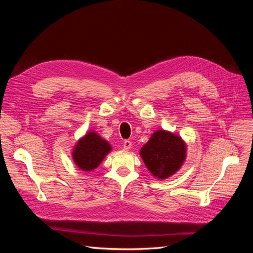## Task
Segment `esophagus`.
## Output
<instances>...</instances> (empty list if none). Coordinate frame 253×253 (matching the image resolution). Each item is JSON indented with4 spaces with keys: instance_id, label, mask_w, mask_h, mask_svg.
<instances>
[{
    "instance_id": "1",
    "label": "esophagus",
    "mask_w": 253,
    "mask_h": 253,
    "mask_svg": "<svg viewBox=\"0 0 253 253\" xmlns=\"http://www.w3.org/2000/svg\"><path fill=\"white\" fill-rule=\"evenodd\" d=\"M131 148H132V141L125 140V142H124V150L127 151V150H129Z\"/></svg>"
}]
</instances>
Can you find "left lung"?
Listing matches in <instances>:
<instances>
[{
	"label": "left lung",
	"instance_id": "left-lung-1",
	"mask_svg": "<svg viewBox=\"0 0 253 253\" xmlns=\"http://www.w3.org/2000/svg\"><path fill=\"white\" fill-rule=\"evenodd\" d=\"M187 145L181 137L165 129L153 133L140 150L144 165L153 176L166 179L177 172L186 159Z\"/></svg>",
	"mask_w": 253,
	"mask_h": 253
}]
</instances>
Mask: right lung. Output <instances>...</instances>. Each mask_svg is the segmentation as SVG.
Listing matches in <instances>:
<instances>
[{"label": "right lung", "mask_w": 253, "mask_h": 253, "mask_svg": "<svg viewBox=\"0 0 253 253\" xmlns=\"http://www.w3.org/2000/svg\"><path fill=\"white\" fill-rule=\"evenodd\" d=\"M111 144L101 138L96 132L90 131L76 143L73 150V159L79 169L93 171L102 163L111 152Z\"/></svg>", "instance_id": "add662e5"}]
</instances>
